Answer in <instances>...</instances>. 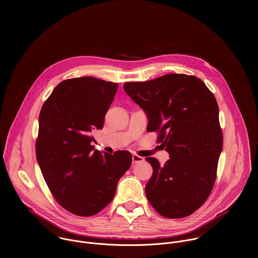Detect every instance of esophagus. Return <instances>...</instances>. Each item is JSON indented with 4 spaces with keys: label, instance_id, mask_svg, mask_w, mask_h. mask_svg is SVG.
<instances>
[{
    "label": "esophagus",
    "instance_id": "esophagus-1",
    "mask_svg": "<svg viewBox=\"0 0 258 258\" xmlns=\"http://www.w3.org/2000/svg\"><path fill=\"white\" fill-rule=\"evenodd\" d=\"M142 162H144L143 157H141L137 154H133V156H132V163L133 164H139V163H142Z\"/></svg>",
    "mask_w": 258,
    "mask_h": 258
}]
</instances>
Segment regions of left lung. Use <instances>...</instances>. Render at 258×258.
<instances>
[{"label": "left lung", "instance_id": "obj_1", "mask_svg": "<svg viewBox=\"0 0 258 258\" xmlns=\"http://www.w3.org/2000/svg\"><path fill=\"white\" fill-rule=\"evenodd\" d=\"M125 92L147 113L149 132L170 154L164 166L148 157L153 175L145 187L155 211L168 219L195 213L208 200L222 149L219 105L214 93L194 75L171 74L126 82Z\"/></svg>", "mask_w": 258, "mask_h": 258}]
</instances>
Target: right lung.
I'll use <instances>...</instances> for the list:
<instances>
[{"label":"right lung","instance_id":"right-lung-1","mask_svg":"<svg viewBox=\"0 0 258 258\" xmlns=\"http://www.w3.org/2000/svg\"><path fill=\"white\" fill-rule=\"evenodd\" d=\"M118 84L91 76L61 81L44 101L38 118L37 160L54 200L78 217H91L110 204L130 168L127 151H93V132L104 118Z\"/></svg>","mask_w":258,"mask_h":258}]
</instances>
